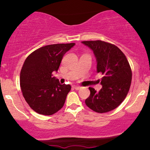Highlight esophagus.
<instances>
[{
  "mask_svg": "<svg viewBox=\"0 0 150 150\" xmlns=\"http://www.w3.org/2000/svg\"><path fill=\"white\" fill-rule=\"evenodd\" d=\"M73 88L75 89H77V90H78V89H81V87H80V86L74 85V86H73Z\"/></svg>",
  "mask_w": 150,
  "mask_h": 150,
  "instance_id": "34e87169",
  "label": "esophagus"
}]
</instances>
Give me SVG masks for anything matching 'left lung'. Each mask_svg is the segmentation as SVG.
I'll return each mask as SVG.
<instances>
[{"label": "left lung", "mask_w": 150, "mask_h": 150, "mask_svg": "<svg viewBox=\"0 0 150 150\" xmlns=\"http://www.w3.org/2000/svg\"><path fill=\"white\" fill-rule=\"evenodd\" d=\"M83 44L92 49L97 60V72L103 77L99 92L89 87L90 95L85 104L97 113H106L118 107L128 94L132 80V71L128 60L112 44L97 41H85Z\"/></svg>", "instance_id": "left-lung-1"}]
</instances>
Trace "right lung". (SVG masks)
Segmentation results:
<instances>
[{"label":"right lung","mask_w":150,"mask_h":150,"mask_svg":"<svg viewBox=\"0 0 150 150\" xmlns=\"http://www.w3.org/2000/svg\"><path fill=\"white\" fill-rule=\"evenodd\" d=\"M75 44L43 46L26 58L20 72V87L27 104L39 114L53 115L64 105L71 86L61 85L52 73L58 71L64 54Z\"/></svg>","instance_id":"1"}]
</instances>
